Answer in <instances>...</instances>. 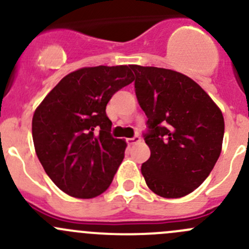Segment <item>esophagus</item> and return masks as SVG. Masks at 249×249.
Returning a JSON list of instances; mask_svg holds the SVG:
<instances>
[{
  "label": "esophagus",
  "mask_w": 249,
  "mask_h": 249,
  "mask_svg": "<svg viewBox=\"0 0 249 249\" xmlns=\"http://www.w3.org/2000/svg\"><path fill=\"white\" fill-rule=\"evenodd\" d=\"M140 142H141L140 136H134L132 139H127V144H130V145L137 144V143H140Z\"/></svg>",
  "instance_id": "obj_1"
}]
</instances>
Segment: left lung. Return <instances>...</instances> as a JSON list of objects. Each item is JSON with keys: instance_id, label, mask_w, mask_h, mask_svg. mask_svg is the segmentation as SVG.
<instances>
[{"instance_id": "left-lung-1", "label": "left lung", "mask_w": 249, "mask_h": 249, "mask_svg": "<svg viewBox=\"0 0 249 249\" xmlns=\"http://www.w3.org/2000/svg\"><path fill=\"white\" fill-rule=\"evenodd\" d=\"M130 69L148 118L143 137L150 157L141 167L145 183L159 196H185L202 184L219 158L222 112L197 83L179 72L139 65Z\"/></svg>"}]
</instances>
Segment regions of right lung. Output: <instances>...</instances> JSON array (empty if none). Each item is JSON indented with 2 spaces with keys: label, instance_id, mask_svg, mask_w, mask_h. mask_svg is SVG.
Returning a JSON list of instances; mask_svg holds the SVG:
<instances>
[{
  "label": "right lung",
  "instance_id": "right-lung-1",
  "mask_svg": "<svg viewBox=\"0 0 249 249\" xmlns=\"http://www.w3.org/2000/svg\"><path fill=\"white\" fill-rule=\"evenodd\" d=\"M132 82L126 65L84 67L62 78L37 107L32 118L36 154L64 193L91 199L110 185L126 143L110 135L106 106Z\"/></svg>",
  "mask_w": 249,
  "mask_h": 249
}]
</instances>
